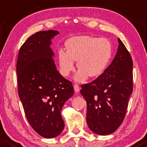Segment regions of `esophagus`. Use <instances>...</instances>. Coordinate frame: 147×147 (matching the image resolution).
Segmentation results:
<instances>
[{
	"instance_id": "34e87169",
	"label": "esophagus",
	"mask_w": 147,
	"mask_h": 147,
	"mask_svg": "<svg viewBox=\"0 0 147 147\" xmlns=\"http://www.w3.org/2000/svg\"><path fill=\"white\" fill-rule=\"evenodd\" d=\"M74 91H75L76 93H78V92L80 90V87L78 84H74Z\"/></svg>"
}]
</instances>
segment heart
I'll return each instance as SVG.
<instances>
[{
	"instance_id": "obj_1",
	"label": "heart",
	"mask_w": 147,
	"mask_h": 147,
	"mask_svg": "<svg viewBox=\"0 0 147 147\" xmlns=\"http://www.w3.org/2000/svg\"><path fill=\"white\" fill-rule=\"evenodd\" d=\"M67 51H58L60 73L68 76L75 70V63L79 69L75 80L84 82L90 78L99 76L108 65L112 55V45L105 38L79 36L69 39L66 43Z\"/></svg>"
}]
</instances>
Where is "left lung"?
Listing matches in <instances>:
<instances>
[{"label": "left lung", "instance_id": "obj_1", "mask_svg": "<svg viewBox=\"0 0 147 147\" xmlns=\"http://www.w3.org/2000/svg\"><path fill=\"white\" fill-rule=\"evenodd\" d=\"M117 52L110 66L96 79L81 85L87 103L86 121L91 131L107 135L118 129L125 119L133 90L132 59L118 39Z\"/></svg>", "mask_w": 147, "mask_h": 147}]
</instances>
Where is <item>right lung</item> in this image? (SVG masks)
<instances>
[{"instance_id":"add662e5","label":"right lung","mask_w":147,"mask_h":147,"mask_svg":"<svg viewBox=\"0 0 147 147\" xmlns=\"http://www.w3.org/2000/svg\"><path fill=\"white\" fill-rule=\"evenodd\" d=\"M58 31L37 32L21 46L16 71L18 95L25 116L32 129L45 138L63 131L61 111L73 96L72 83L57 71L49 46Z\"/></svg>"}]
</instances>
